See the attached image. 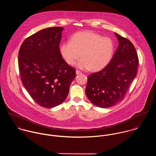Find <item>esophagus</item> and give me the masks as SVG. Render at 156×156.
Returning <instances> with one entry per match:
<instances>
[{
  "label": "esophagus",
  "instance_id": "obj_1",
  "mask_svg": "<svg viewBox=\"0 0 156 156\" xmlns=\"http://www.w3.org/2000/svg\"><path fill=\"white\" fill-rule=\"evenodd\" d=\"M76 74H77V75L82 74V72L80 71H79V70H77V69L76 71Z\"/></svg>",
  "mask_w": 156,
  "mask_h": 156
}]
</instances>
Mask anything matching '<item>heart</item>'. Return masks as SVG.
Here are the masks:
<instances>
[{"label": "heart", "instance_id": "obj_1", "mask_svg": "<svg viewBox=\"0 0 156 156\" xmlns=\"http://www.w3.org/2000/svg\"><path fill=\"white\" fill-rule=\"evenodd\" d=\"M60 53L68 65H73L81 56L78 67L97 71L110 62L114 44L111 38L103 37L95 32H79L71 37L70 41L61 45Z\"/></svg>", "mask_w": 156, "mask_h": 156}]
</instances>
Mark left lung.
I'll use <instances>...</instances> for the list:
<instances>
[{"mask_svg": "<svg viewBox=\"0 0 156 156\" xmlns=\"http://www.w3.org/2000/svg\"><path fill=\"white\" fill-rule=\"evenodd\" d=\"M119 45L111 62L88 76L85 92L95 106L108 108L122 100L136 77L139 58L132 43L115 33Z\"/></svg>", "mask_w": 156, "mask_h": 156, "instance_id": "1", "label": "left lung"}]
</instances>
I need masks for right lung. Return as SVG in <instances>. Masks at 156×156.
<instances>
[{
  "label": "right lung",
  "mask_w": 156,
  "mask_h": 156,
  "mask_svg": "<svg viewBox=\"0 0 156 156\" xmlns=\"http://www.w3.org/2000/svg\"><path fill=\"white\" fill-rule=\"evenodd\" d=\"M63 29H42L25 39L19 51L23 84L35 102L46 108L64 101L76 77L75 68L67 64L60 53Z\"/></svg>",
  "instance_id": "add662e5"
}]
</instances>
